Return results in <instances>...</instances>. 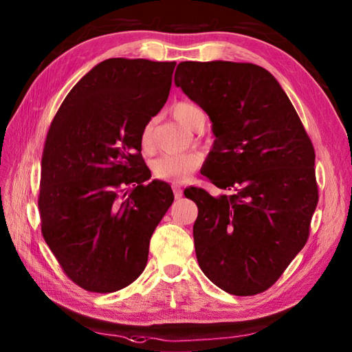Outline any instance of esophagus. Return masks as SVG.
Returning a JSON list of instances; mask_svg holds the SVG:
<instances>
[{
    "instance_id": "34e87169",
    "label": "esophagus",
    "mask_w": 352,
    "mask_h": 352,
    "mask_svg": "<svg viewBox=\"0 0 352 352\" xmlns=\"http://www.w3.org/2000/svg\"><path fill=\"white\" fill-rule=\"evenodd\" d=\"M174 195H175V199H180L183 197V190L178 188V186H174Z\"/></svg>"
}]
</instances>
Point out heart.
Here are the masks:
<instances>
[{
    "instance_id": "obj_1",
    "label": "heart",
    "mask_w": 352,
    "mask_h": 352,
    "mask_svg": "<svg viewBox=\"0 0 352 352\" xmlns=\"http://www.w3.org/2000/svg\"><path fill=\"white\" fill-rule=\"evenodd\" d=\"M172 115L182 124L184 129L189 130H203L206 124L204 110L195 102L182 101L172 107ZM153 122H148L142 130L140 142L145 149L153 145ZM201 155L198 153H183V154H163L159 159L153 162V174L155 178L170 183H183L189 178L193 170L199 168Z\"/></svg>"
}]
</instances>
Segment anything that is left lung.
<instances>
[{"mask_svg": "<svg viewBox=\"0 0 352 352\" xmlns=\"http://www.w3.org/2000/svg\"><path fill=\"white\" fill-rule=\"evenodd\" d=\"M174 83L210 118L216 139L201 174L231 192L184 190L198 206L199 267L227 294L257 295L307 242L318 206L315 149L289 96L261 66L182 62Z\"/></svg>", "mask_w": 352, "mask_h": 352, "instance_id": "left-lung-1", "label": "left lung"}]
</instances>
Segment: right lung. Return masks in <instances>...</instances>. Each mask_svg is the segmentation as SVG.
Returning <instances> with one entry per match:
<instances>
[{"instance_id":"add662e5","label":"right lung","mask_w":352,"mask_h":352,"mask_svg":"<svg viewBox=\"0 0 352 352\" xmlns=\"http://www.w3.org/2000/svg\"><path fill=\"white\" fill-rule=\"evenodd\" d=\"M175 62L107 58L66 95L45 140L42 234L69 278L110 294L144 272L174 193L142 159V130L166 102Z\"/></svg>"}]
</instances>
